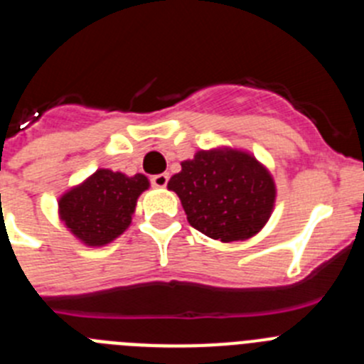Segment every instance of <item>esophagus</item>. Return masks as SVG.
Segmentation results:
<instances>
[{
  "mask_svg": "<svg viewBox=\"0 0 364 364\" xmlns=\"http://www.w3.org/2000/svg\"><path fill=\"white\" fill-rule=\"evenodd\" d=\"M167 180H169V175H167V173L153 175L151 176V186H153V188H166Z\"/></svg>",
  "mask_w": 364,
  "mask_h": 364,
  "instance_id": "esophagus-1",
  "label": "esophagus"
}]
</instances>
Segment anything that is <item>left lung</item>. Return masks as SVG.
Here are the masks:
<instances>
[{
  "instance_id": "1",
  "label": "left lung",
  "mask_w": 364,
  "mask_h": 364,
  "mask_svg": "<svg viewBox=\"0 0 364 364\" xmlns=\"http://www.w3.org/2000/svg\"><path fill=\"white\" fill-rule=\"evenodd\" d=\"M167 188L178 195L195 230L233 242L259 233L275 204V182L255 156L237 149L198 151Z\"/></svg>"
}]
</instances>
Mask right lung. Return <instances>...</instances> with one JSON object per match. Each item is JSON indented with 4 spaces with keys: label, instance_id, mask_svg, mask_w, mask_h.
<instances>
[{
    "label": "right lung",
    "instance_id": "add662e5",
    "mask_svg": "<svg viewBox=\"0 0 364 364\" xmlns=\"http://www.w3.org/2000/svg\"><path fill=\"white\" fill-rule=\"evenodd\" d=\"M149 188L144 175L127 176L98 169L60 198V218L87 246H105L131 224L140 193Z\"/></svg>",
    "mask_w": 364,
    "mask_h": 364
}]
</instances>
